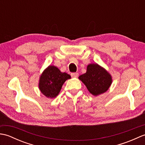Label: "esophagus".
<instances>
[{
    "instance_id": "1",
    "label": "esophagus",
    "mask_w": 145,
    "mask_h": 145,
    "mask_svg": "<svg viewBox=\"0 0 145 145\" xmlns=\"http://www.w3.org/2000/svg\"><path fill=\"white\" fill-rule=\"evenodd\" d=\"M71 76H72V77H78V73H71Z\"/></svg>"
}]
</instances>
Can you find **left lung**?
<instances>
[{"mask_svg": "<svg viewBox=\"0 0 145 145\" xmlns=\"http://www.w3.org/2000/svg\"><path fill=\"white\" fill-rule=\"evenodd\" d=\"M90 93L97 96L103 93L112 84V76L98 64H90L87 72L79 76Z\"/></svg>", "mask_w": 145, "mask_h": 145, "instance_id": "obj_1", "label": "left lung"}]
</instances>
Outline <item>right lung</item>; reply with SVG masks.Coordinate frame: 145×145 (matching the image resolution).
Masks as SVG:
<instances>
[{
  "instance_id": "1",
  "label": "right lung",
  "mask_w": 145,
  "mask_h": 145,
  "mask_svg": "<svg viewBox=\"0 0 145 145\" xmlns=\"http://www.w3.org/2000/svg\"><path fill=\"white\" fill-rule=\"evenodd\" d=\"M67 73H61L55 66H49L40 76L39 89L45 96L55 98L59 93L64 82L70 78Z\"/></svg>"
}]
</instances>
